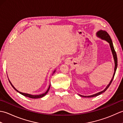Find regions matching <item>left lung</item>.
Instances as JSON below:
<instances>
[{
	"instance_id": "1",
	"label": "left lung",
	"mask_w": 123,
	"mask_h": 123,
	"mask_svg": "<svg viewBox=\"0 0 123 123\" xmlns=\"http://www.w3.org/2000/svg\"><path fill=\"white\" fill-rule=\"evenodd\" d=\"M96 35L99 38H101L102 40H104L106 41L107 42H108L109 43V45H110L111 50V52H112V53H113V57H114V62H115L114 73V74H113V78H112V79H111V81H110V82H109V84L107 85V87H106V88L104 90L100 91V92H99L98 93H97L96 94H94V95H91V96H82V95H79L80 96L83 97H87V98H89V97H93L97 96L100 95V94L103 93V92H105V91L108 88V87H109V86L111 85V83L112 82V81H113V80L114 79V75H115V72H116V69H117V54H116V53L115 51L113 44V42H112L111 39V38L110 37V36H109V35L108 34L107 32H106V31H103V30L99 31L98 32H97Z\"/></svg>"
}]
</instances>
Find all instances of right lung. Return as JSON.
Returning <instances> with one entry per match:
<instances>
[{
    "instance_id": "add662e5",
    "label": "right lung",
    "mask_w": 123,
    "mask_h": 123,
    "mask_svg": "<svg viewBox=\"0 0 123 123\" xmlns=\"http://www.w3.org/2000/svg\"><path fill=\"white\" fill-rule=\"evenodd\" d=\"M55 70H54V72H53V74H54V73L55 72ZM8 80H9V79H8ZM9 82H10V85H11L12 87H13V88H14V89H15L16 91H17L18 92H19V93H20V94H21V95H23V96H25V97H29V98H33V99L40 98L43 97H44V96L46 95V93L48 92V91H49V88H50V85H49V88H48V89L46 90V92H45V93L41 94V95H30V94H28V93H23V92H20V91H19L18 90H17L16 89V88L14 87V86H13V85H12V83H11V82L10 81V80H9Z\"/></svg>"
}]
</instances>
